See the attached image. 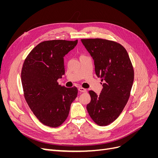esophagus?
I'll list each match as a JSON object with an SVG mask.
<instances>
[{
	"label": "esophagus",
	"instance_id": "obj_1",
	"mask_svg": "<svg viewBox=\"0 0 158 158\" xmlns=\"http://www.w3.org/2000/svg\"><path fill=\"white\" fill-rule=\"evenodd\" d=\"M78 91L80 92H86V89L83 88H78Z\"/></svg>",
	"mask_w": 158,
	"mask_h": 158
}]
</instances>
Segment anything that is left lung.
I'll use <instances>...</instances> for the list:
<instances>
[{
    "mask_svg": "<svg viewBox=\"0 0 158 158\" xmlns=\"http://www.w3.org/2000/svg\"><path fill=\"white\" fill-rule=\"evenodd\" d=\"M94 61L98 78L105 81L99 95L89 91L91 102L87 110L99 126H107L120 115L130 97L134 70L125 47L103 39L81 40Z\"/></svg>",
    "mask_w": 158,
    "mask_h": 158,
    "instance_id": "1",
    "label": "left lung"
}]
</instances>
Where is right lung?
Listing matches in <instances>:
<instances>
[{"mask_svg":"<svg viewBox=\"0 0 158 158\" xmlns=\"http://www.w3.org/2000/svg\"><path fill=\"white\" fill-rule=\"evenodd\" d=\"M77 44L78 40L41 42L23 63L21 79L26 101L38 120L46 126L61 125L77 97V88H68L57 82L65 73L64 56Z\"/></svg>","mask_w":158,"mask_h":158,"instance_id":"add662e5","label":"right lung"}]
</instances>
